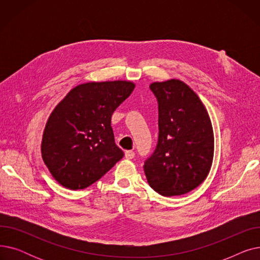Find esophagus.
Returning a JSON list of instances; mask_svg holds the SVG:
<instances>
[{
  "label": "esophagus",
  "mask_w": 260,
  "mask_h": 260,
  "mask_svg": "<svg viewBox=\"0 0 260 260\" xmlns=\"http://www.w3.org/2000/svg\"><path fill=\"white\" fill-rule=\"evenodd\" d=\"M135 157V153L133 151H125V158L133 159Z\"/></svg>",
  "instance_id": "obj_1"
}]
</instances>
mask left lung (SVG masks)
<instances>
[{"mask_svg": "<svg viewBox=\"0 0 260 260\" xmlns=\"http://www.w3.org/2000/svg\"><path fill=\"white\" fill-rule=\"evenodd\" d=\"M158 100L159 137L144 163L147 182L162 196H180L207 178L214 158V132L206 106L178 79L153 82Z\"/></svg>", "mask_w": 260, "mask_h": 260, "instance_id": "8db88e82", "label": "left lung"}]
</instances>
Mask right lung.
Wrapping results in <instances>:
<instances>
[{
	"mask_svg": "<svg viewBox=\"0 0 260 260\" xmlns=\"http://www.w3.org/2000/svg\"><path fill=\"white\" fill-rule=\"evenodd\" d=\"M135 86L125 80L86 82L71 89L53 108L41 154L58 183L73 190L86 188L124 156L115 143L112 115Z\"/></svg>",
	"mask_w": 260,
	"mask_h": 260,
	"instance_id": "obj_1",
	"label": "right lung"
}]
</instances>
